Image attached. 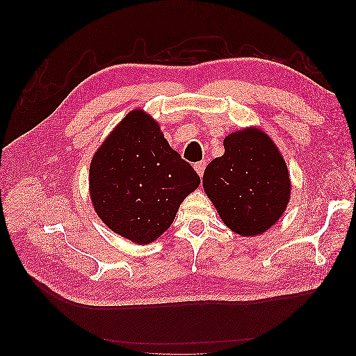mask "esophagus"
<instances>
[{
	"label": "esophagus",
	"mask_w": 356,
	"mask_h": 356,
	"mask_svg": "<svg viewBox=\"0 0 356 356\" xmlns=\"http://www.w3.org/2000/svg\"><path fill=\"white\" fill-rule=\"evenodd\" d=\"M206 161H201V162H197L195 165H194V168H195V171H197V174L200 175V177H202L204 175V169H206Z\"/></svg>",
	"instance_id": "1"
}]
</instances>
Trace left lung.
<instances>
[{
	"mask_svg": "<svg viewBox=\"0 0 356 356\" xmlns=\"http://www.w3.org/2000/svg\"><path fill=\"white\" fill-rule=\"evenodd\" d=\"M223 145L225 155L209 163L202 187L229 229L241 236L261 234L289 204L285 161L258 129L232 133Z\"/></svg>",
	"mask_w": 356,
	"mask_h": 356,
	"instance_id": "obj_1",
	"label": "left lung"
}]
</instances>
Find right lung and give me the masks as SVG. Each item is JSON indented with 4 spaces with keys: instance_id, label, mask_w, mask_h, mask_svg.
<instances>
[{
    "instance_id": "add662e5",
    "label": "right lung",
    "mask_w": 356,
    "mask_h": 356,
    "mask_svg": "<svg viewBox=\"0 0 356 356\" xmlns=\"http://www.w3.org/2000/svg\"><path fill=\"white\" fill-rule=\"evenodd\" d=\"M198 185L194 168L142 110L123 118L90 168L97 214L113 232L139 245L154 242L172 225L182 200Z\"/></svg>"
}]
</instances>
